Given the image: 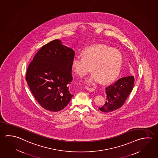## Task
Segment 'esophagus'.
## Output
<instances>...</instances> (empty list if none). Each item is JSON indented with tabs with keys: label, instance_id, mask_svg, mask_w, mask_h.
<instances>
[{
	"label": "esophagus",
	"instance_id": "obj_1",
	"mask_svg": "<svg viewBox=\"0 0 158 158\" xmlns=\"http://www.w3.org/2000/svg\"><path fill=\"white\" fill-rule=\"evenodd\" d=\"M86 89H87L88 91H91V92H92V91H95V89H94V88H91V87H86Z\"/></svg>",
	"mask_w": 158,
	"mask_h": 158
}]
</instances>
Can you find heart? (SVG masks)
Masks as SVG:
<instances>
[{
	"instance_id": "obj_1",
	"label": "heart",
	"mask_w": 158,
	"mask_h": 158,
	"mask_svg": "<svg viewBox=\"0 0 158 158\" xmlns=\"http://www.w3.org/2000/svg\"><path fill=\"white\" fill-rule=\"evenodd\" d=\"M122 56L108 46L98 44L85 49L82 56H76L72 62V69L76 75L83 77L90 71L86 82L94 84L102 81L109 83L118 76L122 64Z\"/></svg>"
}]
</instances>
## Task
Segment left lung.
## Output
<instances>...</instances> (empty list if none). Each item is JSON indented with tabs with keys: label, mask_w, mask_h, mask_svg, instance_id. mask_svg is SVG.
I'll return each instance as SVG.
<instances>
[{
	"label": "left lung",
	"mask_w": 158,
	"mask_h": 158,
	"mask_svg": "<svg viewBox=\"0 0 158 158\" xmlns=\"http://www.w3.org/2000/svg\"><path fill=\"white\" fill-rule=\"evenodd\" d=\"M134 77H123L106 89V102L99 110L104 112H110L120 109L125 102L133 89Z\"/></svg>",
	"instance_id": "obj_1"
}]
</instances>
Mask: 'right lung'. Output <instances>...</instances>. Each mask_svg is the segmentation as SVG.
Listing matches in <instances>:
<instances>
[{"label": "right lung", "mask_w": 158, "mask_h": 158, "mask_svg": "<svg viewBox=\"0 0 158 158\" xmlns=\"http://www.w3.org/2000/svg\"><path fill=\"white\" fill-rule=\"evenodd\" d=\"M75 52L55 40L42 46L29 63L26 80L32 94L44 109L58 112L66 107L73 95L72 62Z\"/></svg>", "instance_id": "1"}]
</instances>
